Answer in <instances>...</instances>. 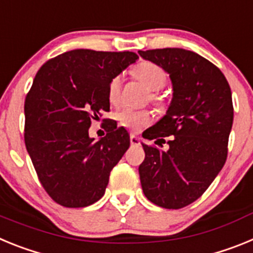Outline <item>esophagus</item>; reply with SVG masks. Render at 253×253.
I'll use <instances>...</instances> for the list:
<instances>
[{
	"label": "esophagus",
	"mask_w": 253,
	"mask_h": 253,
	"mask_svg": "<svg viewBox=\"0 0 253 253\" xmlns=\"http://www.w3.org/2000/svg\"><path fill=\"white\" fill-rule=\"evenodd\" d=\"M130 143L133 144V146H139L140 138L138 137V135H135V134H131V135H130Z\"/></svg>",
	"instance_id": "1"
}]
</instances>
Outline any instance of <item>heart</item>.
<instances>
[{
  "label": "heart",
  "instance_id": "1",
  "mask_svg": "<svg viewBox=\"0 0 253 253\" xmlns=\"http://www.w3.org/2000/svg\"><path fill=\"white\" fill-rule=\"evenodd\" d=\"M134 75L144 86L152 92L160 91L167 82V72L158 64L153 62H142L134 68ZM122 76L113 77L107 84V100L113 105L118 104L122 88ZM152 99L157 102L160 100L156 93L152 95ZM116 119L119 124L131 131H139L146 128L153 120L152 113L148 110H133V109H123L116 114Z\"/></svg>",
  "mask_w": 253,
  "mask_h": 253
}]
</instances>
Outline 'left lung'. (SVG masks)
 Returning <instances> with one entry per match:
<instances>
[{"label": "left lung", "mask_w": 253, "mask_h": 253, "mask_svg": "<svg viewBox=\"0 0 253 253\" xmlns=\"http://www.w3.org/2000/svg\"><path fill=\"white\" fill-rule=\"evenodd\" d=\"M162 67L173 88L166 115L148 129L147 139L166 142L169 151L143 143L139 166L143 193L166 209L199 199L224 166L233 124L231 87L222 71L194 51L180 48L138 51Z\"/></svg>", "instance_id": "1"}]
</instances>
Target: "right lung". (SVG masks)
Masks as SVG:
<instances>
[{"label": "right lung", "instance_id": "add662e5", "mask_svg": "<svg viewBox=\"0 0 253 253\" xmlns=\"http://www.w3.org/2000/svg\"><path fill=\"white\" fill-rule=\"evenodd\" d=\"M133 51L75 49L38 71L25 99V146L40 184L55 203L84 208L105 194L109 176L130 146L113 122L96 142L91 120L110 110L107 84L138 59Z\"/></svg>", "mask_w": 253, "mask_h": 253}]
</instances>
